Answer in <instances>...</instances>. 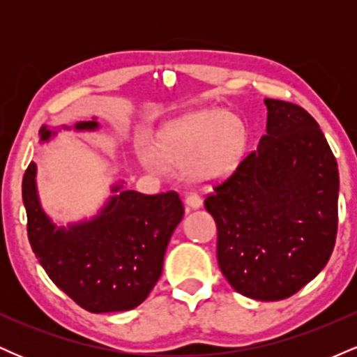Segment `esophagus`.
<instances>
[{
	"instance_id": "1",
	"label": "esophagus",
	"mask_w": 357,
	"mask_h": 357,
	"mask_svg": "<svg viewBox=\"0 0 357 357\" xmlns=\"http://www.w3.org/2000/svg\"><path fill=\"white\" fill-rule=\"evenodd\" d=\"M186 204L188 208H191V210H198V208L203 204V202L196 192H190V195L186 196Z\"/></svg>"
}]
</instances>
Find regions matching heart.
Listing matches in <instances>:
<instances>
[{
  "label": "heart",
  "instance_id": "1",
  "mask_svg": "<svg viewBox=\"0 0 357 357\" xmlns=\"http://www.w3.org/2000/svg\"><path fill=\"white\" fill-rule=\"evenodd\" d=\"M248 130L240 117L218 109L198 110L166 126L155 153L174 167H186L195 181L210 183L230 176L243 161Z\"/></svg>",
  "mask_w": 357,
  "mask_h": 357
}]
</instances>
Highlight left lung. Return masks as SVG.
Listing matches in <instances>:
<instances>
[{
    "label": "left lung",
    "mask_w": 357,
    "mask_h": 357,
    "mask_svg": "<svg viewBox=\"0 0 357 357\" xmlns=\"http://www.w3.org/2000/svg\"><path fill=\"white\" fill-rule=\"evenodd\" d=\"M267 134L204 199L221 273L241 296L282 301L329 261L337 235V162L315 119L265 99Z\"/></svg>",
    "instance_id": "1"
}]
</instances>
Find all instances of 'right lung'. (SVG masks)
<instances>
[{
    "mask_svg": "<svg viewBox=\"0 0 357 357\" xmlns=\"http://www.w3.org/2000/svg\"><path fill=\"white\" fill-rule=\"evenodd\" d=\"M93 121L77 130H96ZM55 132L43 126L40 141ZM36 165L23 176V203L31 250L52 282L75 304L93 314L130 310L146 301L162 272L171 235L183 220L178 192L159 195L124 190L116 184L100 213L89 221L56 227L36 195Z\"/></svg>",
    "mask_w": 357,
    "mask_h": 357,
    "instance_id": "obj_1",
    "label": "right lung"
}]
</instances>
